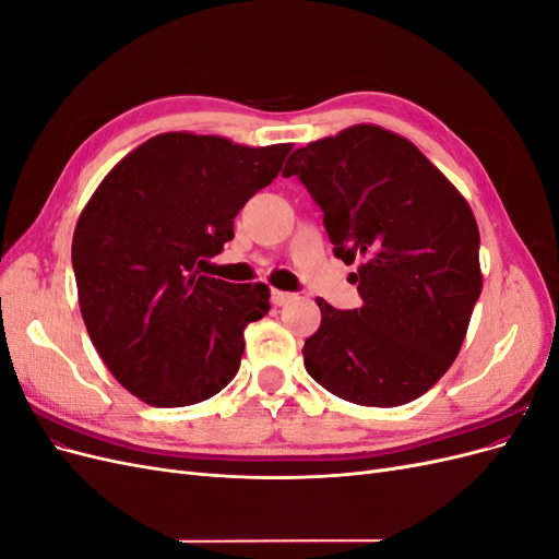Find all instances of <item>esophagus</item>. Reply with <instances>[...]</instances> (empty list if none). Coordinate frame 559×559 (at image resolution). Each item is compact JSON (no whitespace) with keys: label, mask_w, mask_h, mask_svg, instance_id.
<instances>
[{"label":"esophagus","mask_w":559,"mask_h":559,"mask_svg":"<svg viewBox=\"0 0 559 559\" xmlns=\"http://www.w3.org/2000/svg\"><path fill=\"white\" fill-rule=\"evenodd\" d=\"M296 296L294 294H289V292H273L270 294V300H273V306H277V308H282V306H286V302H292Z\"/></svg>","instance_id":"34e87169"}]
</instances>
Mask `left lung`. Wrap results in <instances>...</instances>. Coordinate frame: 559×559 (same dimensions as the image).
Listing matches in <instances>:
<instances>
[{"instance_id": "1", "label": "left lung", "mask_w": 559, "mask_h": 559, "mask_svg": "<svg viewBox=\"0 0 559 559\" xmlns=\"http://www.w3.org/2000/svg\"><path fill=\"white\" fill-rule=\"evenodd\" d=\"M292 175L324 212L335 259L359 261L349 280L364 300L335 310L317 298L306 370L359 405L415 401L456 359L483 289L468 202L413 142L366 123L296 148Z\"/></svg>"}]
</instances>
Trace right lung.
<instances>
[{
    "instance_id": "1",
    "label": "right lung",
    "mask_w": 559,
    "mask_h": 559,
    "mask_svg": "<svg viewBox=\"0 0 559 559\" xmlns=\"http://www.w3.org/2000/svg\"><path fill=\"white\" fill-rule=\"evenodd\" d=\"M289 151L156 134L83 207L72 240L81 317L111 376L144 403L193 405L238 373L245 329L267 314L270 289L200 270L233 240V218Z\"/></svg>"
}]
</instances>
